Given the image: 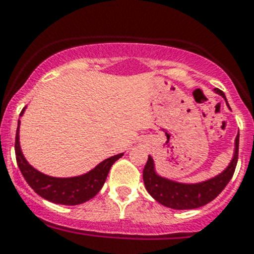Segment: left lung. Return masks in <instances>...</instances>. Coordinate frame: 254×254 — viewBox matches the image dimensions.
I'll return each instance as SVG.
<instances>
[{
	"label": "left lung",
	"instance_id": "left-lung-1",
	"mask_svg": "<svg viewBox=\"0 0 254 254\" xmlns=\"http://www.w3.org/2000/svg\"><path fill=\"white\" fill-rule=\"evenodd\" d=\"M215 94L220 95L226 100L228 106L227 99L223 91L219 88H214ZM239 156V134L235 138L234 155L230 164L224 168L219 175L207 179L199 183H179V181L171 180L164 176H160L155 170V163L151 156L148 155L147 163L143 168V183H145L146 190L152 198L162 203L166 207L175 210H190L197 209L201 206L207 205L220 194L226 185L234 176L235 168L238 164Z\"/></svg>",
	"mask_w": 254,
	"mask_h": 254
}]
</instances>
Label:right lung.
<instances>
[{"mask_svg":"<svg viewBox=\"0 0 254 254\" xmlns=\"http://www.w3.org/2000/svg\"><path fill=\"white\" fill-rule=\"evenodd\" d=\"M26 107L22 109L19 116H23ZM19 125L20 121L18 120V129L15 135V156L16 163L19 167L20 172L23 175L24 180L47 201L60 205H80L88 199L94 198L102 189L111 167L117 159H120L123 154L113 155L108 159L103 160L98 166L88 171L86 174L73 177H53L45 175L36 168L31 166L24 158L23 152L20 150L19 143Z\"/></svg>","mask_w":254,"mask_h":254,"instance_id":"obj_1","label":"right lung"}]
</instances>
